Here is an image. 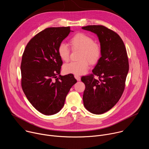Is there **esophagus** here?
<instances>
[{
	"mask_svg": "<svg viewBox=\"0 0 149 149\" xmlns=\"http://www.w3.org/2000/svg\"><path fill=\"white\" fill-rule=\"evenodd\" d=\"M74 77H75V78L77 81H80V80H81V77H80L79 75H74Z\"/></svg>",
	"mask_w": 149,
	"mask_h": 149,
	"instance_id": "esophagus-1",
	"label": "esophagus"
}]
</instances>
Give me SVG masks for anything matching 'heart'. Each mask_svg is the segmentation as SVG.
Instances as JSON below:
<instances>
[{
	"instance_id": "1",
	"label": "heart",
	"mask_w": 149,
	"mask_h": 149,
	"mask_svg": "<svg viewBox=\"0 0 149 149\" xmlns=\"http://www.w3.org/2000/svg\"><path fill=\"white\" fill-rule=\"evenodd\" d=\"M70 44L72 49H81L79 56L80 60L65 64L63 69L67 74H83L88 70L89 63H97L101 57V45L95 42L92 37L85 33H79L75 34L70 39ZM58 54L63 61H68L70 56V47L64 42L60 43L58 47Z\"/></svg>"
}]
</instances>
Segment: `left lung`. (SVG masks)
Returning a JSON list of instances; mask_svg holds the SVG:
<instances>
[{
	"label": "left lung",
	"instance_id": "1",
	"mask_svg": "<svg viewBox=\"0 0 149 149\" xmlns=\"http://www.w3.org/2000/svg\"><path fill=\"white\" fill-rule=\"evenodd\" d=\"M97 36L102 55L92 74L81 77L85 85L83 95L85 108L90 112L100 115L112 109L122 96L129 71L126 49L120 37L102 25L82 27ZM98 77L97 80L94 77Z\"/></svg>",
	"mask_w": 149,
	"mask_h": 149
}]
</instances>
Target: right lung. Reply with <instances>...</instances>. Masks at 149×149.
Returning a JSON list of instances; mask_svg holds the SVG:
<instances>
[{"mask_svg": "<svg viewBox=\"0 0 149 149\" xmlns=\"http://www.w3.org/2000/svg\"><path fill=\"white\" fill-rule=\"evenodd\" d=\"M70 31V27L43 30L29 41L22 56V89L33 107L45 115L61 109L67 95L77 82L72 74L60 75L63 61L58 47Z\"/></svg>", "mask_w": 149, "mask_h": 149, "instance_id": "1", "label": "right lung"}]
</instances>
